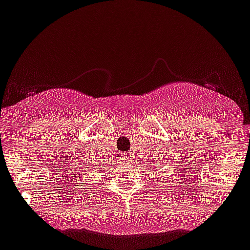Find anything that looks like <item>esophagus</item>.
Masks as SVG:
<instances>
[{"label": "esophagus", "mask_w": 250, "mask_h": 250, "mask_svg": "<svg viewBox=\"0 0 250 250\" xmlns=\"http://www.w3.org/2000/svg\"><path fill=\"white\" fill-rule=\"evenodd\" d=\"M121 158H122L125 162H128L131 160V155H129V153H121Z\"/></svg>", "instance_id": "1"}]
</instances>
